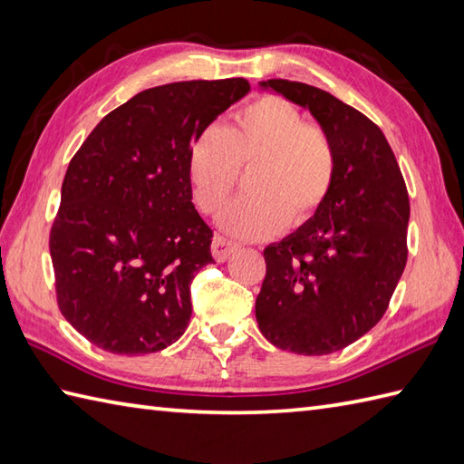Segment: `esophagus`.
<instances>
[{
  "label": "esophagus",
  "mask_w": 464,
  "mask_h": 464,
  "mask_svg": "<svg viewBox=\"0 0 464 464\" xmlns=\"http://www.w3.org/2000/svg\"><path fill=\"white\" fill-rule=\"evenodd\" d=\"M235 251H237V245L231 243L229 239L221 237V235H215V237H213V243H211V253H213L215 261L223 263V261L229 259Z\"/></svg>",
  "instance_id": "esophagus-1"
}]
</instances>
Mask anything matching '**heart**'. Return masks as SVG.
Masks as SVG:
<instances>
[{
    "instance_id": "obj_1",
    "label": "heart",
    "mask_w": 464,
    "mask_h": 464,
    "mask_svg": "<svg viewBox=\"0 0 464 464\" xmlns=\"http://www.w3.org/2000/svg\"><path fill=\"white\" fill-rule=\"evenodd\" d=\"M239 167L249 195L219 217L237 239H267L285 225L301 227L321 209L337 177V151L327 131L304 123L301 111L277 95H263L239 110L233 123L205 127L187 151V175L197 205L217 213L229 199Z\"/></svg>"
}]
</instances>
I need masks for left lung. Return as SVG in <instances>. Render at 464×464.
<instances>
[{"instance_id":"1","label":"left lung","mask_w":464,"mask_h":464,"mask_svg":"<svg viewBox=\"0 0 464 464\" xmlns=\"http://www.w3.org/2000/svg\"><path fill=\"white\" fill-rule=\"evenodd\" d=\"M309 110L337 151L321 209L263 251L255 301L265 339L297 354H329L381 321L407 265L409 193L389 141L369 117L307 83H259Z\"/></svg>"}]
</instances>
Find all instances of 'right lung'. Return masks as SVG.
<instances>
[{"mask_svg":"<svg viewBox=\"0 0 464 464\" xmlns=\"http://www.w3.org/2000/svg\"><path fill=\"white\" fill-rule=\"evenodd\" d=\"M249 90L243 77L151 87L107 113L69 161L49 233L57 304L100 349L157 353L185 333L191 281L213 263L187 151Z\"/></svg>","mask_w":464,"mask_h":464,"instance_id":"add662e5","label":"right lung"}]
</instances>
